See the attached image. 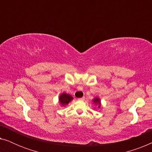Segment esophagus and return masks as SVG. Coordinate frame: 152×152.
<instances>
[{
	"label": "esophagus",
	"mask_w": 152,
	"mask_h": 152,
	"mask_svg": "<svg viewBox=\"0 0 152 152\" xmlns=\"http://www.w3.org/2000/svg\"><path fill=\"white\" fill-rule=\"evenodd\" d=\"M79 99V100H84V99H85V97H81V98H79L78 99Z\"/></svg>",
	"instance_id": "34e87169"
}]
</instances>
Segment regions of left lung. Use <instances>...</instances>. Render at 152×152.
<instances>
[{"mask_svg": "<svg viewBox=\"0 0 152 152\" xmlns=\"http://www.w3.org/2000/svg\"><path fill=\"white\" fill-rule=\"evenodd\" d=\"M93 102H94L95 104H98V107L99 108L100 107V100H99V98H97V97H96V98H95L94 99H93Z\"/></svg>", "mask_w": 152, "mask_h": 152, "instance_id": "1", "label": "left lung"}]
</instances>
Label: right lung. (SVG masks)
<instances>
[{"instance_id":"1","label":"right lung","mask_w":152,"mask_h":152,"mask_svg":"<svg viewBox=\"0 0 152 152\" xmlns=\"http://www.w3.org/2000/svg\"><path fill=\"white\" fill-rule=\"evenodd\" d=\"M72 99V97L71 95L66 94V93H62V94L59 96V102L62 106H65L68 104Z\"/></svg>"}]
</instances>
